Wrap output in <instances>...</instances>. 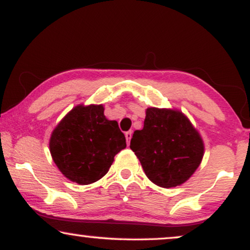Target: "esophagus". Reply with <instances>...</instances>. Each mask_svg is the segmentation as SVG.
<instances>
[{
  "instance_id": "34e87169",
  "label": "esophagus",
  "mask_w": 250,
  "mask_h": 250,
  "mask_svg": "<svg viewBox=\"0 0 250 250\" xmlns=\"http://www.w3.org/2000/svg\"><path fill=\"white\" fill-rule=\"evenodd\" d=\"M125 138H126V141H127V143H129V140H131L132 138V132L128 131L125 133Z\"/></svg>"
}]
</instances>
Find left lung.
<instances>
[{
	"label": "left lung",
	"mask_w": 250,
	"mask_h": 250,
	"mask_svg": "<svg viewBox=\"0 0 250 250\" xmlns=\"http://www.w3.org/2000/svg\"><path fill=\"white\" fill-rule=\"evenodd\" d=\"M131 149L148 179L162 188L186 182L200 165L204 143L182 112L148 108L142 129L134 132Z\"/></svg>",
	"instance_id": "1"
}]
</instances>
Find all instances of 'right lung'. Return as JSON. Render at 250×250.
I'll return each instance as SVG.
<instances>
[{"instance_id":"add662e5","label":"right lung","mask_w":250,"mask_h":250,"mask_svg":"<svg viewBox=\"0 0 250 250\" xmlns=\"http://www.w3.org/2000/svg\"><path fill=\"white\" fill-rule=\"evenodd\" d=\"M102 105H77L54 128L50 152L58 168L78 184L100 180L114 157L126 146L116 121H108Z\"/></svg>"}]
</instances>
